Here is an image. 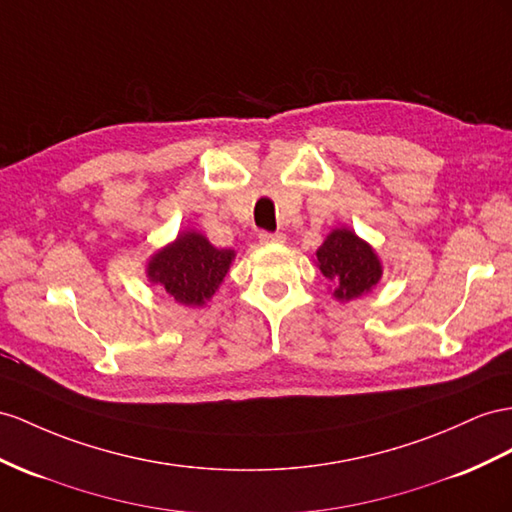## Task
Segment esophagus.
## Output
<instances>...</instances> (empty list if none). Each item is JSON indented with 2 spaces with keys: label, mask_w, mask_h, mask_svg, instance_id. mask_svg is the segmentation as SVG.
Wrapping results in <instances>:
<instances>
[{
  "label": "esophagus",
  "mask_w": 512,
  "mask_h": 512,
  "mask_svg": "<svg viewBox=\"0 0 512 512\" xmlns=\"http://www.w3.org/2000/svg\"><path fill=\"white\" fill-rule=\"evenodd\" d=\"M259 242L261 244H274V242H285V233H268V231H261L259 233Z\"/></svg>",
  "instance_id": "obj_1"
}]
</instances>
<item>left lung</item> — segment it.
I'll list each match as a JSON object with an SVG mask.
<instances>
[{"mask_svg": "<svg viewBox=\"0 0 512 512\" xmlns=\"http://www.w3.org/2000/svg\"><path fill=\"white\" fill-rule=\"evenodd\" d=\"M318 264L335 287V298L352 300L381 279V261L372 248L348 229H335L318 248Z\"/></svg>", "mask_w": 512, "mask_h": 512, "instance_id": "obj_1", "label": "left lung"}]
</instances>
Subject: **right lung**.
<instances>
[{
	"instance_id": "1",
	"label": "right lung",
	"mask_w": 512,
	"mask_h": 512,
	"mask_svg": "<svg viewBox=\"0 0 512 512\" xmlns=\"http://www.w3.org/2000/svg\"><path fill=\"white\" fill-rule=\"evenodd\" d=\"M233 251L214 248L199 233H181L149 264V279L183 305H203L225 279Z\"/></svg>"
}]
</instances>
